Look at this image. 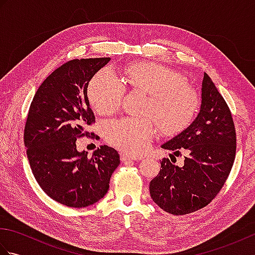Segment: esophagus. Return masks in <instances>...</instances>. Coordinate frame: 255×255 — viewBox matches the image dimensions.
Instances as JSON below:
<instances>
[{"instance_id":"1","label":"esophagus","mask_w":255,"mask_h":255,"mask_svg":"<svg viewBox=\"0 0 255 255\" xmlns=\"http://www.w3.org/2000/svg\"><path fill=\"white\" fill-rule=\"evenodd\" d=\"M121 160L124 162H131V161H133V160H136L133 158V156H131V155H127V154H125V153H121Z\"/></svg>"}]
</instances>
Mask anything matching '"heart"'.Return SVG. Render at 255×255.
<instances>
[{
  "label": "heart",
  "instance_id": "heart-1",
  "mask_svg": "<svg viewBox=\"0 0 255 255\" xmlns=\"http://www.w3.org/2000/svg\"><path fill=\"white\" fill-rule=\"evenodd\" d=\"M126 85L148 94L143 114L153 118L163 133L183 130L198 111L200 101L197 92L185 83L182 75L150 62L130 64L124 69L122 79L110 68L101 70L89 84L91 104L104 115L116 112L122 104ZM153 120L150 117L113 119L105 125L107 141L128 154H141L155 136L156 124Z\"/></svg>",
  "mask_w": 255,
  "mask_h": 255
}]
</instances>
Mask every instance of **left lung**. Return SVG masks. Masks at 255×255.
I'll return each mask as SVG.
<instances>
[{"label":"left lung","mask_w":255,"mask_h":255,"mask_svg":"<svg viewBox=\"0 0 255 255\" xmlns=\"http://www.w3.org/2000/svg\"><path fill=\"white\" fill-rule=\"evenodd\" d=\"M161 147L177 156L184 153L185 160L183 166L174 165L169 159L161 161L162 169L150 182L153 202L176 216L207 206L225 185L237 149L230 108L207 73H204L198 116L185 130Z\"/></svg>","instance_id":"obj_1"}]
</instances>
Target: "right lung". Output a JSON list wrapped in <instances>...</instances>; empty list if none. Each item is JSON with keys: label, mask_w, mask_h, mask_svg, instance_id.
<instances>
[{"label": "right lung", "mask_w": 255, "mask_h": 255, "mask_svg": "<svg viewBox=\"0 0 255 255\" xmlns=\"http://www.w3.org/2000/svg\"><path fill=\"white\" fill-rule=\"evenodd\" d=\"M110 60L63 63L37 90L26 119L24 143L32 174L48 196L68 207H88L104 197L121 163L117 151L108 145H101L89 158L75 143L89 136L85 129L95 123L88 85Z\"/></svg>", "instance_id": "right-lung-1"}]
</instances>
